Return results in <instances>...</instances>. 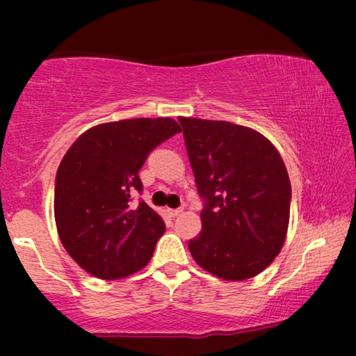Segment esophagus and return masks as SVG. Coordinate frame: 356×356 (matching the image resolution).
Segmentation results:
<instances>
[{"label": "esophagus", "mask_w": 356, "mask_h": 356, "mask_svg": "<svg viewBox=\"0 0 356 356\" xmlns=\"http://www.w3.org/2000/svg\"><path fill=\"white\" fill-rule=\"evenodd\" d=\"M183 212V209H168V213L172 217H177V216H179V213Z\"/></svg>", "instance_id": "1"}]
</instances>
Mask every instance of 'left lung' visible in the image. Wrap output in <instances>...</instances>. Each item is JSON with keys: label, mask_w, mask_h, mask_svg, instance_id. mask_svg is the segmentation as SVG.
Instances as JSON below:
<instances>
[{"label": "left lung", "mask_w": 356, "mask_h": 356, "mask_svg": "<svg viewBox=\"0 0 356 356\" xmlns=\"http://www.w3.org/2000/svg\"><path fill=\"white\" fill-rule=\"evenodd\" d=\"M202 230L188 243L194 261L218 279L261 274L285 243L291 186L279 150L257 131L179 116Z\"/></svg>", "instance_id": "obj_1"}]
</instances>
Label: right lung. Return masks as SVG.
<instances>
[{
	"mask_svg": "<svg viewBox=\"0 0 356 356\" xmlns=\"http://www.w3.org/2000/svg\"><path fill=\"white\" fill-rule=\"evenodd\" d=\"M172 118H133L97 124L74 140L55 179V220L72 259L90 275L123 279L147 266L162 217L131 197L143 191L147 155L179 133Z\"/></svg>",
	"mask_w": 356,
	"mask_h": 356,
	"instance_id": "obj_1",
	"label": "right lung"
}]
</instances>
